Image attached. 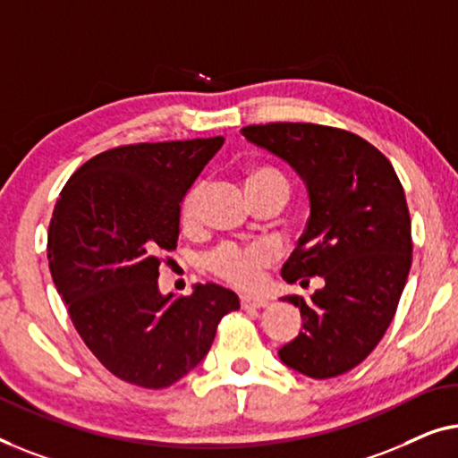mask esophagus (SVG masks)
Wrapping results in <instances>:
<instances>
[{
    "label": "esophagus",
    "mask_w": 458,
    "mask_h": 458,
    "mask_svg": "<svg viewBox=\"0 0 458 458\" xmlns=\"http://www.w3.org/2000/svg\"><path fill=\"white\" fill-rule=\"evenodd\" d=\"M241 305H242L244 309H261V307H267V301L261 299V296L242 294V296H241Z\"/></svg>",
    "instance_id": "34e87169"
}]
</instances>
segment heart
Wrapping results in <instances>:
<instances>
[{
    "instance_id": "1",
    "label": "heart",
    "mask_w": 458,
    "mask_h": 458,
    "mask_svg": "<svg viewBox=\"0 0 458 458\" xmlns=\"http://www.w3.org/2000/svg\"><path fill=\"white\" fill-rule=\"evenodd\" d=\"M282 186L288 191L286 178L272 165H257L247 174V189H266ZM205 184H195L184 197L180 208V222L184 228H192L201 214ZM274 261V250L267 244H234L226 242L208 257V269L217 278L236 288H257L266 278V269Z\"/></svg>"
}]
</instances>
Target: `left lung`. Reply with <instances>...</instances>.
<instances>
[{
	"mask_svg": "<svg viewBox=\"0 0 458 458\" xmlns=\"http://www.w3.org/2000/svg\"><path fill=\"white\" fill-rule=\"evenodd\" d=\"M241 132L291 164L309 191L311 217L282 278L326 282L309 301L284 296L302 330L278 355L302 376H343L376 349L407 284L413 241L401 180L382 151L343 128L269 122Z\"/></svg>",
	"mask_w": 458,
	"mask_h": 458,
	"instance_id": "8db88e82",
	"label": "left lung"
}]
</instances>
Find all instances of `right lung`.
Wrapping results in <instances>:
<instances>
[{
    "instance_id": "right-lung-1",
    "label": "right lung",
    "mask_w": 458,
    "mask_h": 458,
    "mask_svg": "<svg viewBox=\"0 0 458 458\" xmlns=\"http://www.w3.org/2000/svg\"><path fill=\"white\" fill-rule=\"evenodd\" d=\"M224 137L122 145L76 170L47 234L55 288L89 351L140 388L176 384L201 363L224 315L241 307L217 284L174 299L157 288L174 250L180 203Z\"/></svg>"
}]
</instances>
